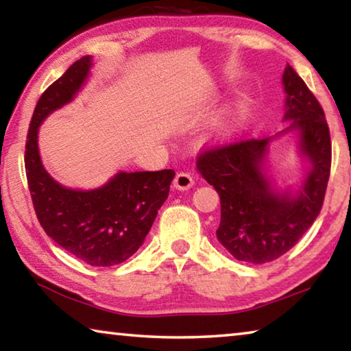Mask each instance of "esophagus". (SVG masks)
Returning a JSON list of instances; mask_svg holds the SVG:
<instances>
[{"mask_svg":"<svg viewBox=\"0 0 351 351\" xmlns=\"http://www.w3.org/2000/svg\"><path fill=\"white\" fill-rule=\"evenodd\" d=\"M173 186L178 189V191H187V189H191L193 186V178L191 173L180 171V173L175 176Z\"/></svg>","mask_w":351,"mask_h":351,"instance_id":"esophagus-1","label":"esophagus"}]
</instances>
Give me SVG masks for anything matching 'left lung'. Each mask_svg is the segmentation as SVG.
<instances>
[{
	"instance_id": "obj_1",
	"label": "left lung",
	"mask_w": 351,
	"mask_h": 351,
	"mask_svg": "<svg viewBox=\"0 0 351 351\" xmlns=\"http://www.w3.org/2000/svg\"><path fill=\"white\" fill-rule=\"evenodd\" d=\"M282 84L287 93V130L300 131V147L311 171L297 197L275 193L261 171L270 138H242L204 148L197 169L219 192L221 217L217 239L237 261L264 264L281 258L302 239L324 206L331 170V137L325 112L291 65Z\"/></svg>"
}]
</instances>
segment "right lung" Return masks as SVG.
<instances>
[{
	"label": "right lung",
	"mask_w": 351,
	"mask_h": 351,
	"mask_svg": "<svg viewBox=\"0 0 351 351\" xmlns=\"http://www.w3.org/2000/svg\"><path fill=\"white\" fill-rule=\"evenodd\" d=\"M90 65V56L76 60L38 98L27 130L25 169L36 215L47 234L82 263L112 267L141 248L169 197L175 171H120L108 184L87 192L62 187L47 173L37 148L38 126L73 99Z\"/></svg>",
	"instance_id": "add662e5"
}]
</instances>
